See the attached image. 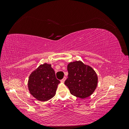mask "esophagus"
Wrapping results in <instances>:
<instances>
[{
	"mask_svg": "<svg viewBox=\"0 0 129 129\" xmlns=\"http://www.w3.org/2000/svg\"><path fill=\"white\" fill-rule=\"evenodd\" d=\"M66 77H64L63 78V79H62V80H61V83H64V81H66Z\"/></svg>",
	"mask_w": 129,
	"mask_h": 129,
	"instance_id": "esophagus-1",
	"label": "esophagus"
}]
</instances>
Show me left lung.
<instances>
[{
    "mask_svg": "<svg viewBox=\"0 0 129 129\" xmlns=\"http://www.w3.org/2000/svg\"><path fill=\"white\" fill-rule=\"evenodd\" d=\"M68 78L64 84L72 95L85 99L94 92L98 82V77L90 66L81 61L70 62L67 66Z\"/></svg>",
    "mask_w": 129,
    "mask_h": 129,
    "instance_id": "left-lung-1",
    "label": "left lung"
}]
</instances>
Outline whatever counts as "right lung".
<instances>
[{
    "label": "right lung",
    "instance_id": "obj_1",
    "mask_svg": "<svg viewBox=\"0 0 129 129\" xmlns=\"http://www.w3.org/2000/svg\"><path fill=\"white\" fill-rule=\"evenodd\" d=\"M55 73L51 64L45 63L30 74L28 81L29 91L37 100L45 102L55 95L57 85Z\"/></svg>",
    "mask_w": 129,
    "mask_h": 129
}]
</instances>
